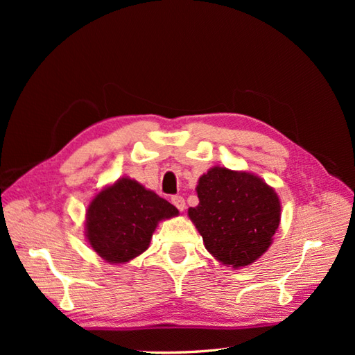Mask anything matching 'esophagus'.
Instances as JSON below:
<instances>
[{"instance_id":"34e87169","label":"esophagus","mask_w":355,"mask_h":355,"mask_svg":"<svg viewBox=\"0 0 355 355\" xmlns=\"http://www.w3.org/2000/svg\"><path fill=\"white\" fill-rule=\"evenodd\" d=\"M171 202H173L175 207H178L180 211L185 209V200H184V197L173 196V197H171Z\"/></svg>"}]
</instances>
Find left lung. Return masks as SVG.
<instances>
[{"label":"left lung","mask_w":355,"mask_h":355,"mask_svg":"<svg viewBox=\"0 0 355 355\" xmlns=\"http://www.w3.org/2000/svg\"><path fill=\"white\" fill-rule=\"evenodd\" d=\"M189 207L206 249L225 265L240 268L262 256L280 223V200L265 182L245 171L213 167L197 185Z\"/></svg>","instance_id":"1"}]
</instances>
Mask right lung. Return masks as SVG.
<instances>
[{
  "label": "right lung",
  "mask_w": 355,
  "mask_h": 355,
  "mask_svg": "<svg viewBox=\"0 0 355 355\" xmlns=\"http://www.w3.org/2000/svg\"><path fill=\"white\" fill-rule=\"evenodd\" d=\"M178 213L173 204L155 192L121 178L92 200L85 234L93 250L106 262L124 263L148 249L159 220Z\"/></svg>",
  "instance_id": "add662e5"
}]
</instances>
